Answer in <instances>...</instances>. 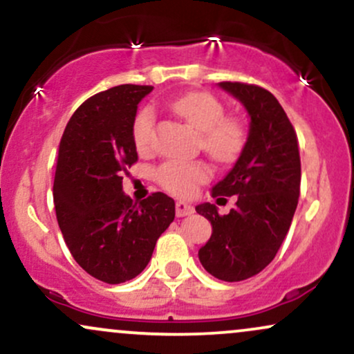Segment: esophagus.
I'll return each mask as SVG.
<instances>
[{
  "label": "esophagus",
  "mask_w": 354,
  "mask_h": 354,
  "mask_svg": "<svg viewBox=\"0 0 354 354\" xmlns=\"http://www.w3.org/2000/svg\"><path fill=\"white\" fill-rule=\"evenodd\" d=\"M176 214H177V217H185V215L194 214V207L190 205V203L178 201L176 203Z\"/></svg>",
  "instance_id": "1"
}]
</instances>
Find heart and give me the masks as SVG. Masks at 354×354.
Here are the masks:
<instances>
[{"instance_id":"heart-1","label":"heart","mask_w":354,"mask_h":354,"mask_svg":"<svg viewBox=\"0 0 354 354\" xmlns=\"http://www.w3.org/2000/svg\"><path fill=\"white\" fill-rule=\"evenodd\" d=\"M172 111L195 129L201 137V147L212 159L232 162L240 156L247 142V129L240 119L225 115V107L207 93H190L170 104ZM156 115L151 107H144L132 120V140L139 152L151 149ZM210 172L203 162H164L156 170V178L162 189L190 197L197 192L198 185L209 180Z\"/></svg>"}]
</instances>
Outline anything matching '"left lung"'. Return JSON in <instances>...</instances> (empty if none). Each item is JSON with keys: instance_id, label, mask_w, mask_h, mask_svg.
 <instances>
[{"instance_id": "left-lung-1", "label": "left lung", "mask_w": 354, "mask_h": 354, "mask_svg": "<svg viewBox=\"0 0 354 354\" xmlns=\"http://www.w3.org/2000/svg\"><path fill=\"white\" fill-rule=\"evenodd\" d=\"M250 115V131L234 169L212 189V197L236 195L235 209L220 215L214 203L195 207L212 223L198 250L202 267L223 281L255 277L275 259L298 205L301 162L297 132L270 91L247 82L218 84Z\"/></svg>"}]
</instances>
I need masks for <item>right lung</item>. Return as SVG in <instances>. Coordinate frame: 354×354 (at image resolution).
Instances as JSON below:
<instances>
[{
	"label": "right lung",
	"mask_w": 354,
	"mask_h": 354,
	"mask_svg": "<svg viewBox=\"0 0 354 354\" xmlns=\"http://www.w3.org/2000/svg\"><path fill=\"white\" fill-rule=\"evenodd\" d=\"M152 86L122 84L77 107L61 137L53 197L71 255L91 277L124 283L147 267L159 236L176 217L162 192L132 202L122 174L137 162L132 120Z\"/></svg>",
	"instance_id": "right-lung-1"
}]
</instances>
